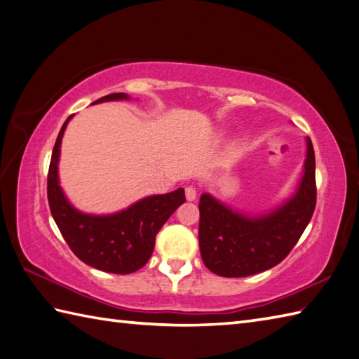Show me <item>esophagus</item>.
<instances>
[{
    "label": "esophagus",
    "instance_id": "esophagus-1",
    "mask_svg": "<svg viewBox=\"0 0 359 359\" xmlns=\"http://www.w3.org/2000/svg\"><path fill=\"white\" fill-rule=\"evenodd\" d=\"M185 197L188 202H193L197 199V189L194 187H187L185 188Z\"/></svg>",
    "mask_w": 359,
    "mask_h": 359
}]
</instances>
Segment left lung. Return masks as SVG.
Returning <instances> with one entry per match:
<instances>
[{
	"label": "left lung",
	"mask_w": 359,
	"mask_h": 359,
	"mask_svg": "<svg viewBox=\"0 0 359 359\" xmlns=\"http://www.w3.org/2000/svg\"><path fill=\"white\" fill-rule=\"evenodd\" d=\"M306 160L294 193L270 211L250 215L210 193L201 196L199 247L205 266L224 278H245L273 269L292 251L316 205L315 151L306 137Z\"/></svg>",
	"instance_id": "8db88e82"
}]
</instances>
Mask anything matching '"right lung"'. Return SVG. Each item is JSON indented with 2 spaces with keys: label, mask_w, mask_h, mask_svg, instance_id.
<instances>
[{
  "label": "right lung",
  "mask_w": 359,
  "mask_h": 359,
  "mask_svg": "<svg viewBox=\"0 0 359 359\" xmlns=\"http://www.w3.org/2000/svg\"><path fill=\"white\" fill-rule=\"evenodd\" d=\"M121 100H131V97L117 93L98 98L94 103ZM72 117H67L60 129L52 151L48 175V199L52 217L80 261L106 273H134L149 261L156 234L185 202V189L177 188L172 193L147 196L111 215H90L75 208L60 187L58 177L62 140Z\"/></svg>",
  "instance_id": "add662e5"
}]
</instances>
